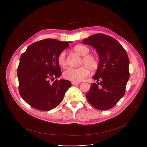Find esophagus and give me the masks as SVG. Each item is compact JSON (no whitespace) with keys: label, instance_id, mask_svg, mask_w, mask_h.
I'll use <instances>...</instances> for the list:
<instances>
[{"label":"esophagus","instance_id":"esophagus-1","mask_svg":"<svg viewBox=\"0 0 147 147\" xmlns=\"http://www.w3.org/2000/svg\"><path fill=\"white\" fill-rule=\"evenodd\" d=\"M71 84H72L73 85H77V84H79L80 82H74V81H73V82H71Z\"/></svg>","mask_w":147,"mask_h":147}]
</instances>
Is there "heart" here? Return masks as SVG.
I'll use <instances>...</instances> for the list:
<instances>
[{
    "mask_svg": "<svg viewBox=\"0 0 147 147\" xmlns=\"http://www.w3.org/2000/svg\"><path fill=\"white\" fill-rule=\"evenodd\" d=\"M73 49L75 52L82 56L80 64L86 65H82L77 68L69 67L64 71L63 76L68 80L74 82H80L90 75V69L92 71L98 69L99 67V61L95 55L88 54L90 50L87 46L77 45L74 47ZM57 61L58 64L61 67H63L66 65V53L64 51L59 54Z\"/></svg>",
    "mask_w": 147,
    "mask_h": 147,
    "instance_id": "b5f03b06",
    "label": "heart"
}]
</instances>
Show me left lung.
<instances>
[{
    "label": "left lung",
    "mask_w": 147,
    "mask_h": 147,
    "mask_svg": "<svg viewBox=\"0 0 147 147\" xmlns=\"http://www.w3.org/2000/svg\"><path fill=\"white\" fill-rule=\"evenodd\" d=\"M83 44L95 48L99 57V67L93 77L97 84H92L87 99L98 110L110 109L125 94L130 77L127 53L116 39L103 34L91 35L84 39Z\"/></svg>",
    "instance_id": "1"
}]
</instances>
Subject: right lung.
Segmentation results:
<instances>
[{"instance_id":"add662e5","label":"right lung","mask_w":147,"mask_h":147,"mask_svg":"<svg viewBox=\"0 0 147 147\" xmlns=\"http://www.w3.org/2000/svg\"><path fill=\"white\" fill-rule=\"evenodd\" d=\"M70 42L45 39L32 44L22 53L17 68L18 91L33 108L48 111L57 107L71 86L65 80H55L61 74L57 58Z\"/></svg>"}]
</instances>
